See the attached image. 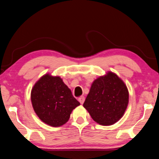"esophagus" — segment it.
Returning a JSON list of instances; mask_svg holds the SVG:
<instances>
[{
    "mask_svg": "<svg viewBox=\"0 0 159 159\" xmlns=\"http://www.w3.org/2000/svg\"><path fill=\"white\" fill-rule=\"evenodd\" d=\"M79 101L81 104H83V102H84V101H85V98L83 96L80 97V98H79Z\"/></svg>",
    "mask_w": 159,
    "mask_h": 159,
    "instance_id": "1",
    "label": "esophagus"
}]
</instances>
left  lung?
Returning <instances> with one entry per match:
<instances>
[{
	"instance_id": "1",
	"label": "left lung",
	"mask_w": 159,
	"mask_h": 159,
	"mask_svg": "<svg viewBox=\"0 0 159 159\" xmlns=\"http://www.w3.org/2000/svg\"><path fill=\"white\" fill-rule=\"evenodd\" d=\"M128 98L125 83L115 74L109 72L93 83L83 107L95 122L110 125L123 116Z\"/></svg>"
}]
</instances>
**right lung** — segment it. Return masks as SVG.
Masks as SVG:
<instances>
[{
	"label": "right lung",
	"mask_w": 159,
	"mask_h": 159,
	"mask_svg": "<svg viewBox=\"0 0 159 159\" xmlns=\"http://www.w3.org/2000/svg\"><path fill=\"white\" fill-rule=\"evenodd\" d=\"M31 99L38 116L52 127L66 123L72 110L80 105L62 79L49 74L41 77L34 85Z\"/></svg>",
	"instance_id": "add662e5"
}]
</instances>
